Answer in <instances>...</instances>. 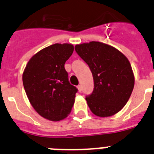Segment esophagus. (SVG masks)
Wrapping results in <instances>:
<instances>
[{
	"label": "esophagus",
	"instance_id": "34e87169",
	"mask_svg": "<svg viewBox=\"0 0 154 154\" xmlns=\"http://www.w3.org/2000/svg\"><path fill=\"white\" fill-rule=\"evenodd\" d=\"M78 89L79 92H82V85H78Z\"/></svg>",
	"mask_w": 154,
	"mask_h": 154
}]
</instances>
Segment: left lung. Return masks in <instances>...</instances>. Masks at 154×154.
Returning a JSON list of instances; mask_svg holds the SVG:
<instances>
[{"label": "left lung", "mask_w": 154, "mask_h": 154, "mask_svg": "<svg viewBox=\"0 0 154 154\" xmlns=\"http://www.w3.org/2000/svg\"><path fill=\"white\" fill-rule=\"evenodd\" d=\"M75 50L92 72L94 89L85 99L92 113L106 117L120 111L134 87L127 58L115 48L99 42L77 45Z\"/></svg>", "instance_id": "1"}]
</instances>
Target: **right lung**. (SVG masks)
Masks as SVG:
<instances>
[{
  "instance_id": "add662e5",
  "label": "right lung",
  "mask_w": 154,
  "mask_h": 154,
  "mask_svg": "<svg viewBox=\"0 0 154 154\" xmlns=\"http://www.w3.org/2000/svg\"><path fill=\"white\" fill-rule=\"evenodd\" d=\"M74 51L71 44H55L35 54L23 73V85L33 108L51 121L69 114L78 89L71 85L65 62Z\"/></svg>"
}]
</instances>
